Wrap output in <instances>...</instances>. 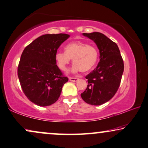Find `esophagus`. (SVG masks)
Masks as SVG:
<instances>
[{"label": "esophagus", "instance_id": "34e87169", "mask_svg": "<svg viewBox=\"0 0 148 148\" xmlns=\"http://www.w3.org/2000/svg\"><path fill=\"white\" fill-rule=\"evenodd\" d=\"M69 80H70V81L72 82H76L78 80V78H74V77H70L69 78Z\"/></svg>", "mask_w": 148, "mask_h": 148}]
</instances>
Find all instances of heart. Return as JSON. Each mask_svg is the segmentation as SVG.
<instances>
[{
    "mask_svg": "<svg viewBox=\"0 0 148 148\" xmlns=\"http://www.w3.org/2000/svg\"><path fill=\"white\" fill-rule=\"evenodd\" d=\"M97 49L82 41L69 43L65 47V51H59L56 55L58 66L64 71L73 59V72H86L90 70L97 63Z\"/></svg>",
    "mask_w": 148,
    "mask_h": 148,
    "instance_id": "heart-1",
    "label": "heart"
}]
</instances>
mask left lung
<instances>
[{
	"mask_svg": "<svg viewBox=\"0 0 148 148\" xmlns=\"http://www.w3.org/2000/svg\"><path fill=\"white\" fill-rule=\"evenodd\" d=\"M82 35L92 40L99 50L97 68L86 76L88 84L81 93L86 103L99 106L110 101L119 89L124 72V63L118 45L100 32Z\"/></svg>",
	"mask_w": 148,
	"mask_h": 148,
	"instance_id": "8db88e82",
	"label": "left lung"
}]
</instances>
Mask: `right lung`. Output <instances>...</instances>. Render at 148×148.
<instances>
[{
    "label": "right lung",
    "instance_id": "1",
    "mask_svg": "<svg viewBox=\"0 0 148 148\" xmlns=\"http://www.w3.org/2000/svg\"><path fill=\"white\" fill-rule=\"evenodd\" d=\"M70 35L45 34L32 42L21 54L17 75L23 93L37 106H49L60 97L68 78L56 65V55Z\"/></svg>",
    "mask_w": 148,
    "mask_h": 148
}]
</instances>
